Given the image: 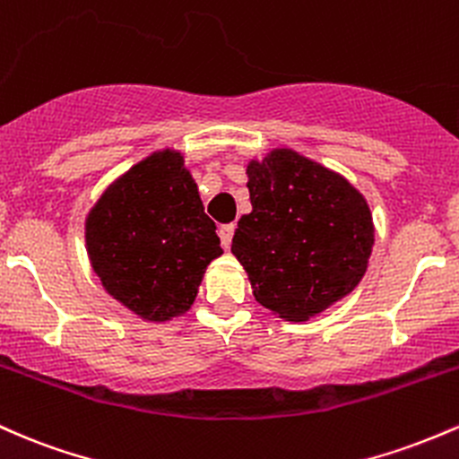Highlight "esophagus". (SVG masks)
Returning a JSON list of instances; mask_svg holds the SVG:
<instances>
[{"mask_svg": "<svg viewBox=\"0 0 459 459\" xmlns=\"http://www.w3.org/2000/svg\"><path fill=\"white\" fill-rule=\"evenodd\" d=\"M234 230H236V225H234V223L221 225V228H219V238H221V245H223L225 249H230L231 238H234Z\"/></svg>", "mask_w": 459, "mask_h": 459, "instance_id": "esophagus-1", "label": "esophagus"}]
</instances>
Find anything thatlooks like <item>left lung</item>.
<instances>
[{"label":"left lung","mask_w":459,"mask_h":459,"mask_svg":"<svg viewBox=\"0 0 459 459\" xmlns=\"http://www.w3.org/2000/svg\"><path fill=\"white\" fill-rule=\"evenodd\" d=\"M251 210L238 221L231 254L255 301L288 321H307L353 290L373 249L367 199L342 175L275 149L251 160Z\"/></svg>","instance_id":"8db88e82"}]
</instances>
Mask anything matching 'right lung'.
<instances>
[{"label": "right lung", "instance_id": "right-lung-1", "mask_svg": "<svg viewBox=\"0 0 459 459\" xmlns=\"http://www.w3.org/2000/svg\"><path fill=\"white\" fill-rule=\"evenodd\" d=\"M92 271L127 310L169 321L193 306L205 266L223 254L182 153L164 149L101 195L86 219Z\"/></svg>", "mask_w": 459, "mask_h": 459}]
</instances>
